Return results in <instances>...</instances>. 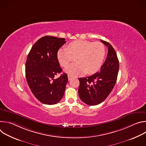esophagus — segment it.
Segmentation results:
<instances>
[{
	"label": "esophagus",
	"mask_w": 146,
	"mask_h": 146,
	"mask_svg": "<svg viewBox=\"0 0 146 146\" xmlns=\"http://www.w3.org/2000/svg\"><path fill=\"white\" fill-rule=\"evenodd\" d=\"M73 77H72V76H70V75H68V80H72V78Z\"/></svg>",
	"instance_id": "esophagus-1"
}]
</instances>
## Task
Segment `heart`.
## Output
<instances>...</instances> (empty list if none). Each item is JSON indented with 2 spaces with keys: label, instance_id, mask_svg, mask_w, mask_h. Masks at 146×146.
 <instances>
[{
  "label": "heart",
  "instance_id": "heart-1",
  "mask_svg": "<svg viewBox=\"0 0 146 146\" xmlns=\"http://www.w3.org/2000/svg\"><path fill=\"white\" fill-rule=\"evenodd\" d=\"M105 55V47L102 43L77 40L71 42L68 47L60 48L57 57L62 67L68 66L76 57V63L67 66L65 71L69 75L77 76L86 73L94 74L98 71Z\"/></svg>",
  "mask_w": 146,
  "mask_h": 146
}]
</instances>
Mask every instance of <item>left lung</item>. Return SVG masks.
<instances>
[{
  "label": "left lung",
  "mask_w": 146,
  "mask_h": 146,
  "mask_svg": "<svg viewBox=\"0 0 146 146\" xmlns=\"http://www.w3.org/2000/svg\"><path fill=\"white\" fill-rule=\"evenodd\" d=\"M100 41L108 47V53L100 71L91 76L78 78L80 98L90 106L99 105L106 99L115 84L119 70L115 51L107 41Z\"/></svg>",
  "instance_id": "obj_1"
}]
</instances>
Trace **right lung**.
Wrapping results in <instances>:
<instances>
[{
    "label": "right lung",
    "instance_id": "right-lung-1",
    "mask_svg": "<svg viewBox=\"0 0 146 146\" xmlns=\"http://www.w3.org/2000/svg\"><path fill=\"white\" fill-rule=\"evenodd\" d=\"M66 43L64 38L46 36L38 39L28 54L25 75L28 86L34 96L46 105H55L63 97L68 81L62 72L57 57L58 51Z\"/></svg>",
    "mask_w": 146,
    "mask_h": 146
}]
</instances>
